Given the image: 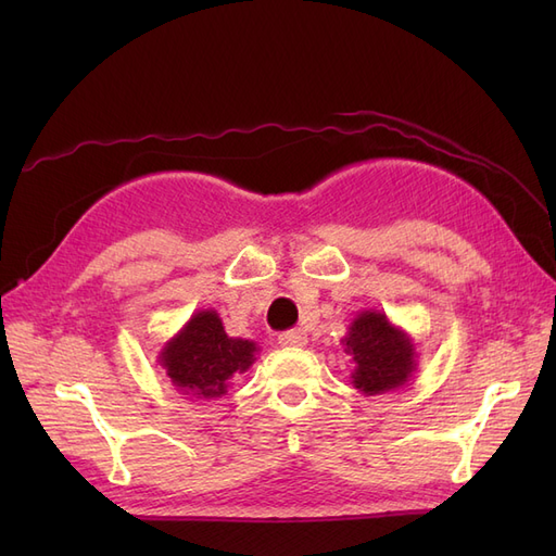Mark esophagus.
Wrapping results in <instances>:
<instances>
[{"mask_svg": "<svg viewBox=\"0 0 556 556\" xmlns=\"http://www.w3.org/2000/svg\"><path fill=\"white\" fill-rule=\"evenodd\" d=\"M278 341L285 348H304L308 343V333L304 329H290V331H282Z\"/></svg>", "mask_w": 556, "mask_h": 556, "instance_id": "1", "label": "esophagus"}]
</instances>
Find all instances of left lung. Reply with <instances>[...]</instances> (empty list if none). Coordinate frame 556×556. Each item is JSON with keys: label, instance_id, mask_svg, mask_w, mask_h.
<instances>
[{"label": "left lung", "instance_id": "left-lung-1", "mask_svg": "<svg viewBox=\"0 0 556 556\" xmlns=\"http://www.w3.org/2000/svg\"><path fill=\"white\" fill-rule=\"evenodd\" d=\"M341 343L355 364L350 374L352 384L366 396L401 390L417 371V350L410 333L382 311H359Z\"/></svg>", "mask_w": 556, "mask_h": 556}]
</instances>
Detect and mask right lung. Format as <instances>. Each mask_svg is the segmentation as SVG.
I'll return each instance as SVG.
<instances>
[{"label":"right lung","instance_id":"obj_1","mask_svg":"<svg viewBox=\"0 0 556 556\" xmlns=\"http://www.w3.org/2000/svg\"><path fill=\"white\" fill-rule=\"evenodd\" d=\"M260 345L250 339H231L215 308L197 311L160 350L157 362L178 394L220 399L231 378L257 362Z\"/></svg>","mask_w":556,"mask_h":556}]
</instances>
